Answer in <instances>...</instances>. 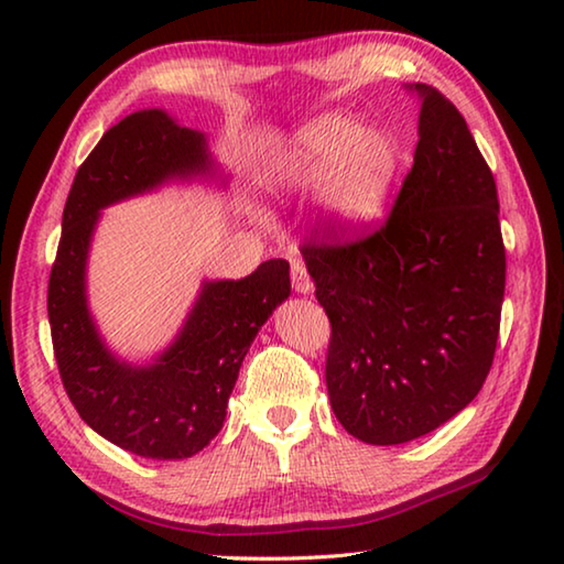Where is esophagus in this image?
<instances>
[{"instance_id": "34e87169", "label": "esophagus", "mask_w": 564, "mask_h": 564, "mask_svg": "<svg viewBox=\"0 0 564 564\" xmlns=\"http://www.w3.org/2000/svg\"><path fill=\"white\" fill-rule=\"evenodd\" d=\"M291 283L299 293H311L313 291V281H311L308 271H305L303 261H295V259L291 261Z\"/></svg>"}]
</instances>
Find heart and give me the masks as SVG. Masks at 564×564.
Listing matches in <instances>:
<instances>
[{"instance_id": "b5f03b06", "label": "heart", "mask_w": 564, "mask_h": 564, "mask_svg": "<svg viewBox=\"0 0 564 564\" xmlns=\"http://www.w3.org/2000/svg\"><path fill=\"white\" fill-rule=\"evenodd\" d=\"M393 141L376 127H352L340 113L311 121L279 161L281 178L326 188L328 212L346 226H366L383 208L395 178Z\"/></svg>"}]
</instances>
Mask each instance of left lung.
Segmentation results:
<instances>
[{"instance_id": "obj_1", "label": "left lung", "mask_w": 564, "mask_h": 564, "mask_svg": "<svg viewBox=\"0 0 564 564\" xmlns=\"http://www.w3.org/2000/svg\"><path fill=\"white\" fill-rule=\"evenodd\" d=\"M423 97L413 169L373 228H313L301 246L330 321L326 386L370 445L433 433L480 393L498 348L505 243L492 171L463 113Z\"/></svg>"}]
</instances>
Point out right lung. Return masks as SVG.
I'll list each match as a JSON object with an SVG mask.
<instances>
[{"label":"right lung","mask_w":564,"mask_h":564,"mask_svg":"<svg viewBox=\"0 0 564 564\" xmlns=\"http://www.w3.org/2000/svg\"><path fill=\"white\" fill-rule=\"evenodd\" d=\"M208 169L204 133L159 109L121 119L76 171L50 273L46 311L66 395L101 437L151 460H181L214 441L256 333L291 293L289 261L271 259L241 281L206 283L181 336L154 366H127L104 348L84 299L99 208Z\"/></svg>","instance_id":"1"}]
</instances>
